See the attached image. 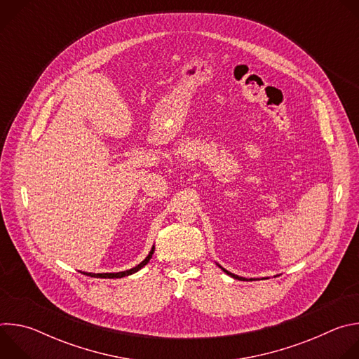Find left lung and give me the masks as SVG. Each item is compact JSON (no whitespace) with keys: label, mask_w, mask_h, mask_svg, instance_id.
<instances>
[{"label":"left lung","mask_w":359,"mask_h":359,"mask_svg":"<svg viewBox=\"0 0 359 359\" xmlns=\"http://www.w3.org/2000/svg\"><path fill=\"white\" fill-rule=\"evenodd\" d=\"M219 267H220V269H222V270H223V271H224L227 276H230V277H233V278H236V280H241V281H244V280H245V278H243V277H238V276H236V274H233V273H230V271L224 270L222 266H219Z\"/></svg>","instance_id":"left-lung-1"}]
</instances>
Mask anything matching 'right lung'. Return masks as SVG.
Segmentation results:
<instances>
[{"label": "right lung", "instance_id": "add662e5", "mask_svg": "<svg viewBox=\"0 0 359 359\" xmlns=\"http://www.w3.org/2000/svg\"><path fill=\"white\" fill-rule=\"evenodd\" d=\"M153 252H155V245L151 247L150 252L147 254V257H146L140 264H137L136 267H133V269H130V270H126V271H119V273H97V274H93V273H82V274L90 276V277H96V278H122V277L130 276V274L139 271L142 267H144V266L149 263V260L151 259V254H153Z\"/></svg>", "mask_w": 359, "mask_h": 359}]
</instances>
